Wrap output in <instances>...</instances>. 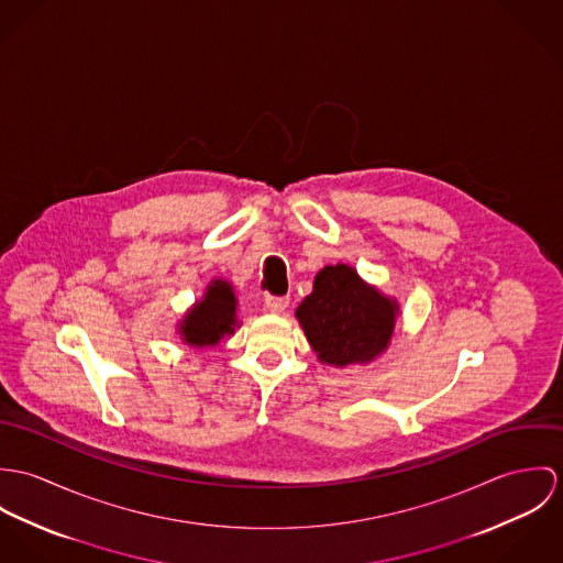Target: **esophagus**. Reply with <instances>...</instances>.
<instances>
[{
	"mask_svg": "<svg viewBox=\"0 0 563 563\" xmlns=\"http://www.w3.org/2000/svg\"><path fill=\"white\" fill-rule=\"evenodd\" d=\"M289 307V298L287 296H265V309L274 314L285 311Z\"/></svg>",
	"mask_w": 563,
	"mask_h": 563,
	"instance_id": "obj_1",
	"label": "esophagus"
}]
</instances>
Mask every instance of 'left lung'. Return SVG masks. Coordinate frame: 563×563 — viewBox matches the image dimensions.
Here are the masks:
<instances>
[{"label": "left lung", "instance_id": "obj_1", "mask_svg": "<svg viewBox=\"0 0 563 563\" xmlns=\"http://www.w3.org/2000/svg\"><path fill=\"white\" fill-rule=\"evenodd\" d=\"M399 305L367 285L345 263L325 265L296 317L319 363H372L390 343Z\"/></svg>", "mask_w": 563, "mask_h": 563}]
</instances>
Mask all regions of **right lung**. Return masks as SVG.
I'll use <instances>...</instances> for the list:
<instances>
[{
    "instance_id": "obj_1",
    "label": "right lung",
    "mask_w": 563,
    "mask_h": 563,
    "mask_svg": "<svg viewBox=\"0 0 563 563\" xmlns=\"http://www.w3.org/2000/svg\"><path fill=\"white\" fill-rule=\"evenodd\" d=\"M238 300L227 280H213L202 300L196 302L179 323L184 343L191 347L216 345L238 328Z\"/></svg>"
}]
</instances>
